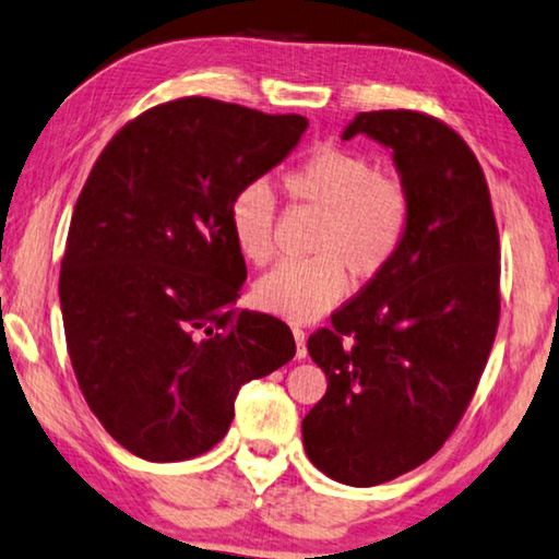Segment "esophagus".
<instances>
[{"instance_id": "esophagus-1", "label": "esophagus", "mask_w": 559, "mask_h": 559, "mask_svg": "<svg viewBox=\"0 0 559 559\" xmlns=\"http://www.w3.org/2000/svg\"><path fill=\"white\" fill-rule=\"evenodd\" d=\"M292 334H295V342H297V359H305L307 357V345H305V330L295 328L292 330Z\"/></svg>"}]
</instances>
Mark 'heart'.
Masks as SVG:
<instances>
[{"label": "heart", "mask_w": 559, "mask_h": 559, "mask_svg": "<svg viewBox=\"0 0 559 559\" xmlns=\"http://www.w3.org/2000/svg\"><path fill=\"white\" fill-rule=\"evenodd\" d=\"M292 200L320 212L309 260H289L254 282V305L289 322H309L340 302L347 273L369 282L390 267L409 225L405 187L377 175L372 162L324 147L285 175ZM274 194L264 182L242 187L229 204V229L247 262L272 257Z\"/></svg>", "instance_id": "heart-1"}]
</instances>
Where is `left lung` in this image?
<instances>
[{"mask_svg":"<svg viewBox=\"0 0 559 559\" xmlns=\"http://www.w3.org/2000/svg\"><path fill=\"white\" fill-rule=\"evenodd\" d=\"M357 134L392 152L409 225L390 267L307 340L328 392L302 440L324 475L372 487L427 462L465 415L500 320V237L483 167L448 124L359 111L342 140Z\"/></svg>","mask_w":559,"mask_h":559,"instance_id":"obj_1","label":"left lung"}]
</instances>
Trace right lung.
<instances>
[{
    "label": "right lung",
    "instance_id": "right-lung-1",
    "mask_svg": "<svg viewBox=\"0 0 559 559\" xmlns=\"http://www.w3.org/2000/svg\"><path fill=\"white\" fill-rule=\"evenodd\" d=\"M307 124L185 97L132 119L99 154L74 204L59 302L84 400L136 457L212 450L242 384L295 357L285 322L231 309L247 267L229 204Z\"/></svg>",
    "mask_w": 559,
    "mask_h": 559
}]
</instances>
